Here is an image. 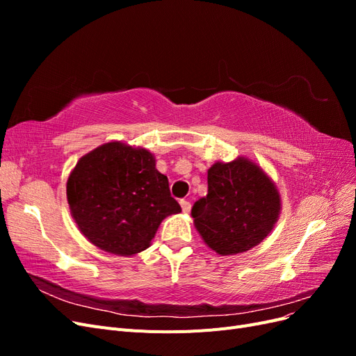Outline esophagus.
<instances>
[{
	"mask_svg": "<svg viewBox=\"0 0 356 356\" xmlns=\"http://www.w3.org/2000/svg\"><path fill=\"white\" fill-rule=\"evenodd\" d=\"M179 203H181V208H182V212H186V213H188V212H190V209H191V203H190L188 200H181Z\"/></svg>",
	"mask_w": 356,
	"mask_h": 356,
	"instance_id": "1",
	"label": "esophagus"
}]
</instances>
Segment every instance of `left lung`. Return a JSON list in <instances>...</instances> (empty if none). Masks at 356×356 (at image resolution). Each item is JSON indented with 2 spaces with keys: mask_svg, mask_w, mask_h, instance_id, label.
<instances>
[{
  "mask_svg": "<svg viewBox=\"0 0 356 356\" xmlns=\"http://www.w3.org/2000/svg\"><path fill=\"white\" fill-rule=\"evenodd\" d=\"M281 213L272 178L246 157L215 161L208 169V195L191 209L203 242L220 255H236L263 242Z\"/></svg>",
  "mask_w": 356,
  "mask_h": 356,
  "instance_id": "left-lung-1",
  "label": "left lung"
}]
</instances>
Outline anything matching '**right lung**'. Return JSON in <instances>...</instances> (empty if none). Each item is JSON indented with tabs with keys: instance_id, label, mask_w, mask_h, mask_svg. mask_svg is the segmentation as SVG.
Returning a JSON list of instances; mask_svg holds the SVG:
<instances>
[{
	"instance_id": "add662e5",
	"label": "right lung",
	"mask_w": 356,
	"mask_h": 356,
	"mask_svg": "<svg viewBox=\"0 0 356 356\" xmlns=\"http://www.w3.org/2000/svg\"><path fill=\"white\" fill-rule=\"evenodd\" d=\"M67 199L84 238L122 257L147 250L160 222L181 212L154 156L120 141L102 144L77 161L67 181Z\"/></svg>"
}]
</instances>
